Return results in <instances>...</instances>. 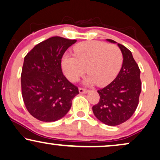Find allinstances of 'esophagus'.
<instances>
[{"instance_id": "obj_1", "label": "esophagus", "mask_w": 160, "mask_h": 160, "mask_svg": "<svg viewBox=\"0 0 160 160\" xmlns=\"http://www.w3.org/2000/svg\"><path fill=\"white\" fill-rule=\"evenodd\" d=\"M88 92V91L87 89H85V88H79V92H80V94H86V93Z\"/></svg>"}]
</instances>
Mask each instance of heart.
Listing matches in <instances>:
<instances>
[{
  "label": "heart",
  "mask_w": 160,
  "mask_h": 160,
  "mask_svg": "<svg viewBox=\"0 0 160 160\" xmlns=\"http://www.w3.org/2000/svg\"><path fill=\"white\" fill-rule=\"evenodd\" d=\"M74 54H65L61 66L66 78L75 82L86 72L89 75L86 84L104 86L110 83L120 72L122 54L118 46L100 41H85L74 46Z\"/></svg>",
  "instance_id": "1"
}]
</instances>
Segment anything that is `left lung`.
I'll use <instances>...</instances> for the list:
<instances>
[{
  "label": "left lung",
  "mask_w": 160,
  "mask_h": 160,
  "mask_svg": "<svg viewBox=\"0 0 160 160\" xmlns=\"http://www.w3.org/2000/svg\"><path fill=\"white\" fill-rule=\"evenodd\" d=\"M106 40L117 43L111 39ZM117 45L123 57L122 68L110 84L98 91L100 100L92 107L95 117L111 126L122 124L131 118L138 106L142 89L140 70L131 51L120 43Z\"/></svg>",
  "instance_id": "1"
}]
</instances>
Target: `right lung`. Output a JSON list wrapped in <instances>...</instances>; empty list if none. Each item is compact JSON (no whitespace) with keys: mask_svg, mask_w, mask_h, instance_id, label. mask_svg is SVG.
I'll list each match as a JSON object with an SVG mask.
<instances>
[{"mask_svg":"<svg viewBox=\"0 0 160 160\" xmlns=\"http://www.w3.org/2000/svg\"><path fill=\"white\" fill-rule=\"evenodd\" d=\"M76 40L52 37L36 45L24 58L22 97L26 108L43 122L57 121L67 114L78 88L63 75L61 59Z\"/></svg>","mask_w":160,"mask_h":160,"instance_id":"obj_1","label":"right lung"}]
</instances>
